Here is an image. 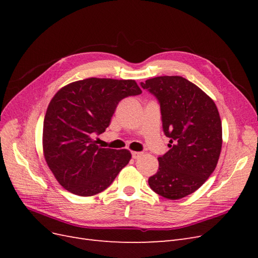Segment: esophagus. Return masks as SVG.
I'll return each mask as SVG.
<instances>
[{"label":"esophagus","instance_id":"obj_1","mask_svg":"<svg viewBox=\"0 0 258 258\" xmlns=\"http://www.w3.org/2000/svg\"><path fill=\"white\" fill-rule=\"evenodd\" d=\"M142 156H143V153H141V152H132V158L134 159L141 158Z\"/></svg>","mask_w":258,"mask_h":258}]
</instances>
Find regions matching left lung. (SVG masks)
I'll list each match as a JSON object with an SVG mask.
<instances>
[{"mask_svg":"<svg viewBox=\"0 0 258 258\" xmlns=\"http://www.w3.org/2000/svg\"><path fill=\"white\" fill-rule=\"evenodd\" d=\"M158 99L170 150L158 157L148 185L163 198L176 200L196 191L216 168L223 132L214 101L182 76H158L141 83Z\"/></svg>","mask_w":258,"mask_h":258,"instance_id":"8db88e82","label":"left lung"}]
</instances>
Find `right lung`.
<instances>
[{
  "mask_svg": "<svg viewBox=\"0 0 258 258\" xmlns=\"http://www.w3.org/2000/svg\"><path fill=\"white\" fill-rule=\"evenodd\" d=\"M140 93L135 80L98 77L70 83L57 91L45 114L43 154L64 189L93 196L107 188L128 165V150L100 147L93 136L110 126L120 100Z\"/></svg>",
  "mask_w": 258,
  "mask_h": 258,
  "instance_id": "right-lung-1",
  "label": "right lung"
}]
</instances>
